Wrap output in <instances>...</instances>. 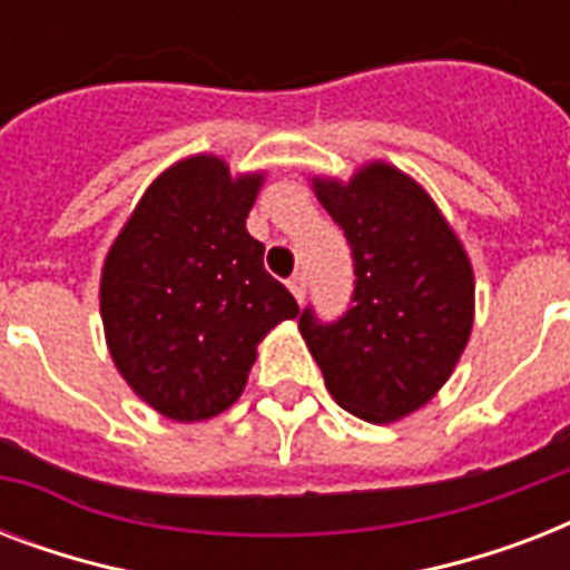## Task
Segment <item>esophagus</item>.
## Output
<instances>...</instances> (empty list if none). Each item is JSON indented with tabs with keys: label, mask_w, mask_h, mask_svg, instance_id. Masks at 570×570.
Instances as JSON below:
<instances>
[{
	"label": "esophagus",
	"mask_w": 570,
	"mask_h": 570,
	"mask_svg": "<svg viewBox=\"0 0 570 570\" xmlns=\"http://www.w3.org/2000/svg\"><path fill=\"white\" fill-rule=\"evenodd\" d=\"M289 293L295 295V302H298V304L304 302V293H307V281H304L302 272H298V275L289 277Z\"/></svg>",
	"instance_id": "1"
}]
</instances>
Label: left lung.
I'll use <instances>...</instances> for the list:
<instances>
[{
	"label": "left lung",
	"mask_w": 570,
	"mask_h": 570,
	"mask_svg": "<svg viewBox=\"0 0 570 570\" xmlns=\"http://www.w3.org/2000/svg\"><path fill=\"white\" fill-rule=\"evenodd\" d=\"M355 263L337 322L313 307L298 328L340 407L393 423L446 384L473 328V268L434 200L407 174L370 163L348 183L313 177Z\"/></svg>",
	"instance_id": "8db88e82"
}]
</instances>
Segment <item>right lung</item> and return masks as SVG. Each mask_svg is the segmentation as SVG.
I'll return each mask as SVG.
<instances>
[{"mask_svg": "<svg viewBox=\"0 0 570 570\" xmlns=\"http://www.w3.org/2000/svg\"><path fill=\"white\" fill-rule=\"evenodd\" d=\"M263 174L197 154L159 174L109 248L100 313L111 361L168 420L195 423L242 396L257 343L298 304L245 230Z\"/></svg>", "mask_w": 570, "mask_h": 570, "instance_id": "1", "label": "right lung"}]
</instances>
